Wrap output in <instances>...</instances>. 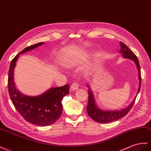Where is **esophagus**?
<instances>
[{
  "label": "esophagus",
  "mask_w": 151,
  "mask_h": 151,
  "mask_svg": "<svg viewBox=\"0 0 151 151\" xmlns=\"http://www.w3.org/2000/svg\"><path fill=\"white\" fill-rule=\"evenodd\" d=\"M79 85L78 83H72V84L71 85L70 88H71L72 90H77V89L79 88Z\"/></svg>",
  "instance_id": "esophagus-1"
}]
</instances>
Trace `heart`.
<instances>
[{
    "mask_svg": "<svg viewBox=\"0 0 151 151\" xmlns=\"http://www.w3.org/2000/svg\"><path fill=\"white\" fill-rule=\"evenodd\" d=\"M79 63V60H76V59H72V60H69L67 62H65V66L68 68H72L77 65V64Z\"/></svg>",
    "mask_w": 151,
    "mask_h": 151,
    "instance_id": "obj_1",
    "label": "heart"
}]
</instances>
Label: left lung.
Listing matches in <instances>:
<instances>
[{"label":"left lung","mask_w":151,"mask_h":151,"mask_svg":"<svg viewBox=\"0 0 151 151\" xmlns=\"http://www.w3.org/2000/svg\"><path fill=\"white\" fill-rule=\"evenodd\" d=\"M120 46L121 50L119 51L120 53L123 55V56L124 58H128L133 60L135 63L137 70L138 72V79H139V85H138V89L135 97L134 98L133 100L132 101L127 107H125L119 111H103L101 110L97 107V105L95 103L94 95L93 93L89 88V85L87 84V87L89 88L88 89V104L87 106V112L88 115L91 117L93 120L98 122L100 123H108L110 122L114 121L120 119V118L125 116L127 114L128 112L129 111V110L132 109L133 105L135 103V99L138 93H139L140 87H141V73H140V68L139 62L136 55L133 53V52L131 51L126 46L125 44L120 42Z\"/></svg>","instance_id":"left-lung-1"}]
</instances>
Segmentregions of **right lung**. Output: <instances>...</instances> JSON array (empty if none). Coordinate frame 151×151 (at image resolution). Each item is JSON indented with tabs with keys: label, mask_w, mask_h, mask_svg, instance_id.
Wrapping results in <instances>:
<instances>
[{
	"label": "right lung",
	"mask_w": 151,
	"mask_h": 151,
	"mask_svg": "<svg viewBox=\"0 0 151 151\" xmlns=\"http://www.w3.org/2000/svg\"><path fill=\"white\" fill-rule=\"evenodd\" d=\"M44 44L39 42L24 49L11 61L8 74V91L16 109L27 121L41 126L51 125L59 119L63 109L62 100L65 96L69 94V85L51 88L39 96L24 95L16 88L14 69L20 54L31 51Z\"/></svg>",
	"instance_id": "1"
}]
</instances>
